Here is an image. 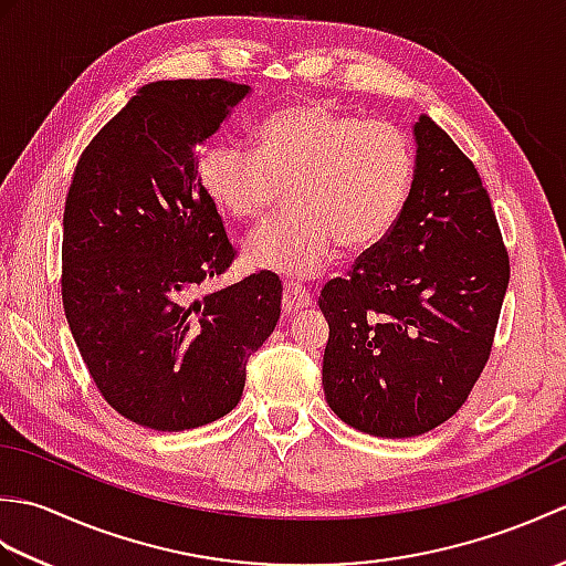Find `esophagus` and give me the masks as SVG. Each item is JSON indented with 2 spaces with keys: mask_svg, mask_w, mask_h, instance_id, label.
<instances>
[{
  "mask_svg": "<svg viewBox=\"0 0 566 566\" xmlns=\"http://www.w3.org/2000/svg\"><path fill=\"white\" fill-rule=\"evenodd\" d=\"M311 304H314V296H311V292L306 290V286L296 284V282L284 284L282 306H284L286 311H302V308H308Z\"/></svg>",
  "mask_w": 566,
  "mask_h": 566,
  "instance_id": "34e87169",
  "label": "esophagus"
}]
</instances>
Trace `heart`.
<instances>
[{
	"label": "heart",
	"instance_id": "1",
	"mask_svg": "<svg viewBox=\"0 0 566 566\" xmlns=\"http://www.w3.org/2000/svg\"><path fill=\"white\" fill-rule=\"evenodd\" d=\"M258 150L213 140L199 155V182L221 213L260 221L280 187L286 211L245 243V262L292 280L316 276L338 243L367 250L389 235L411 195V138L391 122H363L318 102L264 116Z\"/></svg>",
	"mask_w": 566,
	"mask_h": 566
}]
</instances>
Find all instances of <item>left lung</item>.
<instances>
[{
  "instance_id": "8db88e82",
  "label": "left lung",
  "mask_w": 566,
  "mask_h": 566,
  "mask_svg": "<svg viewBox=\"0 0 566 566\" xmlns=\"http://www.w3.org/2000/svg\"><path fill=\"white\" fill-rule=\"evenodd\" d=\"M411 195L389 235L318 296L328 321L323 391L377 438H413L467 401L491 355L509 252L472 160L420 116Z\"/></svg>"
}]
</instances>
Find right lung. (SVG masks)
<instances>
[{
  "mask_svg": "<svg viewBox=\"0 0 566 566\" xmlns=\"http://www.w3.org/2000/svg\"><path fill=\"white\" fill-rule=\"evenodd\" d=\"M250 92L228 80L140 87L80 155L63 216V306L104 401L177 432L231 413L248 357L280 321L282 282L255 272L207 296L235 260L199 182L197 148Z\"/></svg>",
  "mask_w": 566,
  "mask_h": 566,
  "instance_id": "add662e5",
  "label": "right lung"
}]
</instances>
